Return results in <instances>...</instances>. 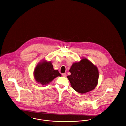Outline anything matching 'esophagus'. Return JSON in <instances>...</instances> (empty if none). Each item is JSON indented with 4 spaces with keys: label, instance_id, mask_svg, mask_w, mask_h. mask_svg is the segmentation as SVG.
Here are the masks:
<instances>
[{
    "label": "esophagus",
    "instance_id": "esophagus-1",
    "mask_svg": "<svg viewBox=\"0 0 126 126\" xmlns=\"http://www.w3.org/2000/svg\"><path fill=\"white\" fill-rule=\"evenodd\" d=\"M62 76H63V77H65L67 76V74L66 73H63V74H62Z\"/></svg>",
    "mask_w": 126,
    "mask_h": 126
}]
</instances>
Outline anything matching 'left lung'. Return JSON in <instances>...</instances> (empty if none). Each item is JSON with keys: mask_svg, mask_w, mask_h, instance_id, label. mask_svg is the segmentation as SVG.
<instances>
[{"mask_svg": "<svg viewBox=\"0 0 126 126\" xmlns=\"http://www.w3.org/2000/svg\"><path fill=\"white\" fill-rule=\"evenodd\" d=\"M67 76L71 87L76 91L84 94L94 90L98 84V69L96 66L83 57L72 64Z\"/></svg>", "mask_w": 126, "mask_h": 126, "instance_id": "obj_1", "label": "left lung"}]
</instances>
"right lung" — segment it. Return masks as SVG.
I'll list each match as a JSON object with an SVG mask.
<instances>
[{"label": "right lung", "instance_id": "1", "mask_svg": "<svg viewBox=\"0 0 126 126\" xmlns=\"http://www.w3.org/2000/svg\"><path fill=\"white\" fill-rule=\"evenodd\" d=\"M33 75L36 82L46 85L51 82L55 78L61 76L57 70H55L51 62L45 60L38 63L33 71Z\"/></svg>", "mask_w": 126, "mask_h": 126}]
</instances>
